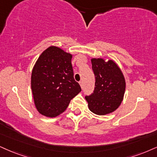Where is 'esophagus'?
I'll list each match as a JSON object with an SVG mask.
<instances>
[{
	"label": "esophagus",
	"mask_w": 157,
	"mask_h": 157,
	"mask_svg": "<svg viewBox=\"0 0 157 157\" xmlns=\"http://www.w3.org/2000/svg\"><path fill=\"white\" fill-rule=\"evenodd\" d=\"M79 84H80L81 87L83 88V86H84V85H83V82H79Z\"/></svg>",
	"instance_id": "obj_1"
}]
</instances>
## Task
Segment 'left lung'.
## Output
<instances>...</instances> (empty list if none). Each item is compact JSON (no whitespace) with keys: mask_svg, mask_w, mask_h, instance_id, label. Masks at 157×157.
<instances>
[{"mask_svg":"<svg viewBox=\"0 0 157 157\" xmlns=\"http://www.w3.org/2000/svg\"><path fill=\"white\" fill-rule=\"evenodd\" d=\"M95 76L94 92L85 97L88 108L97 115L104 116L115 111L124 99L126 81L119 65L113 59L92 58Z\"/></svg>","mask_w":157,"mask_h":157,"instance_id":"8db88e82","label":"left lung"}]
</instances>
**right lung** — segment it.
Returning a JSON list of instances; mask_svg holds the SVG:
<instances>
[{
  "label": "right lung",
  "instance_id": "right-lung-1",
  "mask_svg": "<svg viewBox=\"0 0 157 157\" xmlns=\"http://www.w3.org/2000/svg\"><path fill=\"white\" fill-rule=\"evenodd\" d=\"M73 55L51 46L42 52L31 74V90L37 111L54 118L66 110L71 100L82 91L74 80Z\"/></svg>",
  "mask_w": 157,
  "mask_h": 157
}]
</instances>
